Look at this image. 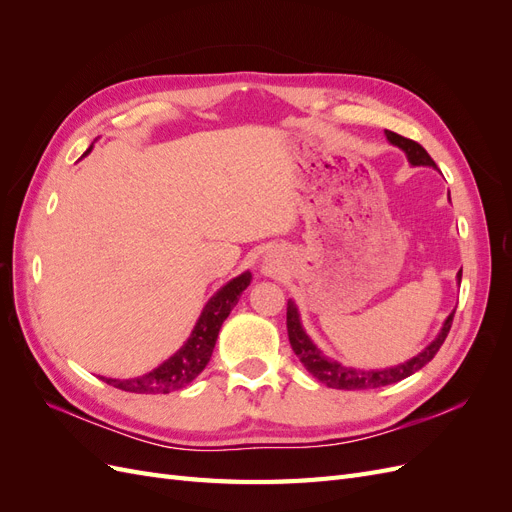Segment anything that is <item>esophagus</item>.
I'll list each match as a JSON object with an SVG mask.
<instances>
[{"label":"esophagus","instance_id":"obj_1","mask_svg":"<svg viewBox=\"0 0 512 512\" xmlns=\"http://www.w3.org/2000/svg\"><path fill=\"white\" fill-rule=\"evenodd\" d=\"M265 265H267V269H273V262L271 260H265Z\"/></svg>","mask_w":512,"mask_h":512}]
</instances>
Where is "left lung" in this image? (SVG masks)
I'll list each match as a JSON object with an SVG mask.
<instances>
[{"label":"left lung","instance_id":"left-lung-1","mask_svg":"<svg viewBox=\"0 0 512 512\" xmlns=\"http://www.w3.org/2000/svg\"><path fill=\"white\" fill-rule=\"evenodd\" d=\"M386 141H389L393 147L401 149L406 153V158L410 162V166H431L436 168V162L429 158V153L410 138L399 136L391 130H384ZM448 200H451V194H448ZM457 284H461V271L457 273ZM455 316V309L451 314L446 316V320L442 322V327L438 331V335L431 339V342L414 354L412 359L399 363V365H391V367H376V369H361V367H350L339 363L331 356L324 354L316 344L314 339L307 335L303 322H301V312L297 303L292 299H288V312H286V322H288V339L290 346L294 350V354L299 356V361L303 363V367L312 374L318 382H322L329 389H342V391H363V389H378V386H386V384H395L399 380H404L412 374H416L418 369H423L436 352L440 350V346L444 344V339L451 331V322Z\"/></svg>","mask_w":512,"mask_h":512}]
</instances>
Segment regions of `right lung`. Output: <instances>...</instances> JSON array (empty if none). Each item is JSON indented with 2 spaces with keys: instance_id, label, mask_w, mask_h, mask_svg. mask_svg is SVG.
I'll use <instances>...</instances> for the list:
<instances>
[{
  "instance_id": "1",
  "label": "right lung",
  "mask_w": 512,
  "mask_h": 512,
  "mask_svg": "<svg viewBox=\"0 0 512 512\" xmlns=\"http://www.w3.org/2000/svg\"><path fill=\"white\" fill-rule=\"evenodd\" d=\"M91 149H94V145L87 149V153ZM250 282H252V273L243 271L241 275L232 277L230 282H226L218 292H215L213 297L205 303L190 337L185 339L183 346L175 354H170L168 359L162 361L158 367H153L151 371H147V374L134 376V378H123V380L106 378V376H100V378L106 384L115 386V389L138 393V395L170 393L188 386L200 371L207 367L215 348V339L220 335L224 320L232 312V307L237 305L241 292L250 286Z\"/></svg>"
}]
</instances>
